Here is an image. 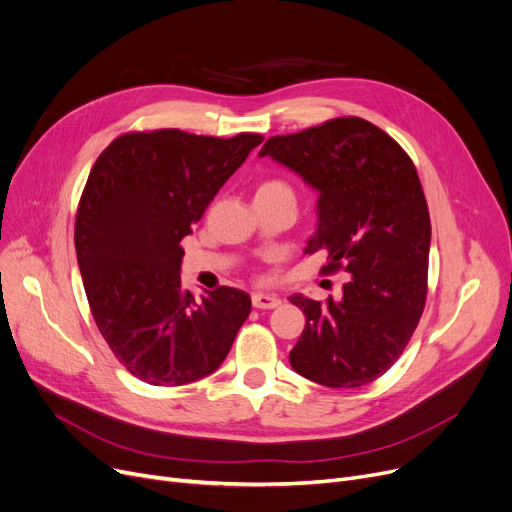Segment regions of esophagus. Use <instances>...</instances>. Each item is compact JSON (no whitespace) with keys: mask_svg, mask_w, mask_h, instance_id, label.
I'll list each match as a JSON object with an SVG mask.
<instances>
[{"mask_svg":"<svg viewBox=\"0 0 512 512\" xmlns=\"http://www.w3.org/2000/svg\"><path fill=\"white\" fill-rule=\"evenodd\" d=\"M251 301H253V307H257V309H274V307L280 305L278 297L265 295V293H253Z\"/></svg>","mask_w":512,"mask_h":512,"instance_id":"esophagus-1","label":"esophagus"}]
</instances>
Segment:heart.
<instances>
[{
  "label": "heart",
  "mask_w": 512,
  "mask_h": 512,
  "mask_svg": "<svg viewBox=\"0 0 512 512\" xmlns=\"http://www.w3.org/2000/svg\"><path fill=\"white\" fill-rule=\"evenodd\" d=\"M263 190H291V188H288V186H286L284 182H280V180H270V182H263L257 192H263Z\"/></svg>",
  "instance_id": "1"
}]
</instances>
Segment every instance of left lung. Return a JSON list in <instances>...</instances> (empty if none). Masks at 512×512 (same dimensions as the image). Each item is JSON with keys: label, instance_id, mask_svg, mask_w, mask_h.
<instances>
[{"label": "left lung", "instance_id": "left-lung-1", "mask_svg": "<svg viewBox=\"0 0 512 512\" xmlns=\"http://www.w3.org/2000/svg\"><path fill=\"white\" fill-rule=\"evenodd\" d=\"M272 157L318 190V228L305 253L324 251V274H349L343 297L293 295L305 328L288 360L332 389L379 379L406 349L427 301L431 219L412 159L360 117L274 136Z\"/></svg>", "mask_w": 512, "mask_h": 512}]
</instances>
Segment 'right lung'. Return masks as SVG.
Instances as JSON below:
<instances>
[{
	"mask_svg": "<svg viewBox=\"0 0 512 512\" xmlns=\"http://www.w3.org/2000/svg\"><path fill=\"white\" fill-rule=\"evenodd\" d=\"M263 142L180 129L123 133L94 163L75 221L77 263L104 341L136 379L175 387L215 372L251 314V297L182 286L180 242Z\"/></svg>",
	"mask_w": 512,
	"mask_h": 512,
	"instance_id": "right-lung-1",
	"label": "right lung"
}]
</instances>
